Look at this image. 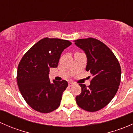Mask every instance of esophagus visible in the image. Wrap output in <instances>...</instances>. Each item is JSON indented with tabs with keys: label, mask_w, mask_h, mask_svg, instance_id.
<instances>
[{
	"label": "esophagus",
	"mask_w": 133,
	"mask_h": 133,
	"mask_svg": "<svg viewBox=\"0 0 133 133\" xmlns=\"http://www.w3.org/2000/svg\"><path fill=\"white\" fill-rule=\"evenodd\" d=\"M68 84H69V86H72V85H73V82H68Z\"/></svg>",
	"instance_id": "obj_1"
}]
</instances>
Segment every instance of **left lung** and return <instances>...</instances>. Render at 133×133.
<instances>
[{
  "label": "left lung",
  "instance_id": "8db88e82",
  "mask_svg": "<svg viewBox=\"0 0 133 133\" xmlns=\"http://www.w3.org/2000/svg\"><path fill=\"white\" fill-rule=\"evenodd\" d=\"M88 59L85 70L92 75L91 84L87 88L80 84L82 92L76 96L80 108L95 112L104 108L116 95L120 85L121 68L114 53L101 41L93 38L75 41Z\"/></svg>",
  "mask_w": 133,
  "mask_h": 133
}]
</instances>
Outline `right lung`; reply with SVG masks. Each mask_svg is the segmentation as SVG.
<instances>
[{
    "mask_svg": "<svg viewBox=\"0 0 133 133\" xmlns=\"http://www.w3.org/2000/svg\"><path fill=\"white\" fill-rule=\"evenodd\" d=\"M71 45L67 40L42 38L23 56L17 69L18 89L27 104L38 112L48 113L59 107L68 82L49 78V68H57L63 51Z\"/></svg>",
    "mask_w": 133,
    "mask_h": 133,
    "instance_id": "add662e5",
    "label": "right lung"
}]
</instances>
